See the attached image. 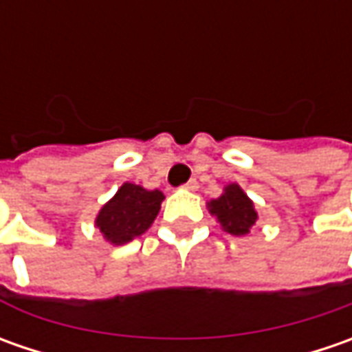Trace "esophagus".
I'll list each match as a JSON object with an SVG mask.
<instances>
[{
    "mask_svg": "<svg viewBox=\"0 0 352 352\" xmlns=\"http://www.w3.org/2000/svg\"><path fill=\"white\" fill-rule=\"evenodd\" d=\"M182 188H184V190H188V192H196V190H197V180H194V178H192L190 182L184 184Z\"/></svg>",
    "mask_w": 352,
    "mask_h": 352,
    "instance_id": "34e87169",
    "label": "esophagus"
}]
</instances>
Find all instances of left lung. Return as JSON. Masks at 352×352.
Listing matches in <instances>:
<instances>
[{"mask_svg":"<svg viewBox=\"0 0 352 352\" xmlns=\"http://www.w3.org/2000/svg\"><path fill=\"white\" fill-rule=\"evenodd\" d=\"M211 215L217 217L223 231L231 235H247L249 229L256 221V210L250 197L241 190L239 184H229L225 186L223 194L217 199H211L208 204Z\"/></svg>","mask_w":352,"mask_h":352,"instance_id":"obj_1","label":"left lung"}]
</instances>
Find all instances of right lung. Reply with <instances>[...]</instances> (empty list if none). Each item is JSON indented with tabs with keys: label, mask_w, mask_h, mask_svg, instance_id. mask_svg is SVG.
I'll use <instances>...</instances> for the list:
<instances>
[{
	"label": "right lung",
	"mask_w": 352,
	"mask_h": 352,
	"mask_svg": "<svg viewBox=\"0 0 352 352\" xmlns=\"http://www.w3.org/2000/svg\"><path fill=\"white\" fill-rule=\"evenodd\" d=\"M162 199L164 194L160 190H144L142 186L125 182L100 210L96 227L111 245H125L153 225Z\"/></svg>",
	"instance_id": "right-lung-1"
}]
</instances>
